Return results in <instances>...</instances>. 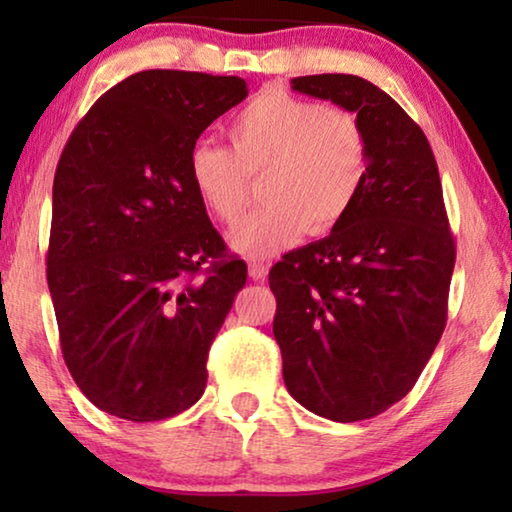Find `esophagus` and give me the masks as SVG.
<instances>
[{"mask_svg": "<svg viewBox=\"0 0 512 512\" xmlns=\"http://www.w3.org/2000/svg\"><path fill=\"white\" fill-rule=\"evenodd\" d=\"M268 263H249V277L254 279V282H263L265 277H268Z\"/></svg>", "mask_w": 512, "mask_h": 512, "instance_id": "1", "label": "esophagus"}]
</instances>
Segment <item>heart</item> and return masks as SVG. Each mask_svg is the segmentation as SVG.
Returning <instances> with one entry per match:
<instances>
[{"label": "heart", "mask_w": 512, "mask_h": 512, "mask_svg": "<svg viewBox=\"0 0 512 512\" xmlns=\"http://www.w3.org/2000/svg\"><path fill=\"white\" fill-rule=\"evenodd\" d=\"M233 153L200 142L188 179L212 216L233 223L247 202V177H261L265 205L230 230L244 258H270L305 233L328 235L347 219L368 174L366 135L352 111L265 90L228 125Z\"/></svg>", "instance_id": "heart-1"}]
</instances>
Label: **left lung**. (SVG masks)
<instances>
[{"mask_svg":"<svg viewBox=\"0 0 512 512\" xmlns=\"http://www.w3.org/2000/svg\"><path fill=\"white\" fill-rule=\"evenodd\" d=\"M291 88L359 118L368 174L347 219L270 270L272 333L289 394L314 415L359 422L415 387L447 321L454 240L429 139L401 104L354 74Z\"/></svg>","mask_w":512,"mask_h":512,"instance_id":"left-lung-1","label":"left lung"}]
</instances>
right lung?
I'll use <instances>...</instances> for the list:
<instances>
[{
    "label": "right lung",
    "instance_id": "add662e5",
    "mask_svg": "<svg viewBox=\"0 0 512 512\" xmlns=\"http://www.w3.org/2000/svg\"><path fill=\"white\" fill-rule=\"evenodd\" d=\"M247 81L132 74L67 139L53 181L46 277L62 356L86 398L158 422L205 391L207 354L247 284L188 179V153ZM214 257L207 276L201 265Z\"/></svg>",
    "mask_w": 512,
    "mask_h": 512
}]
</instances>
